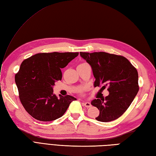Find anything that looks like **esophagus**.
<instances>
[{
    "instance_id": "34e87169",
    "label": "esophagus",
    "mask_w": 156,
    "mask_h": 156,
    "mask_svg": "<svg viewBox=\"0 0 156 156\" xmlns=\"http://www.w3.org/2000/svg\"><path fill=\"white\" fill-rule=\"evenodd\" d=\"M83 104L84 105V106L87 108H89L91 107V104L89 102H86V101H83Z\"/></svg>"
}]
</instances>
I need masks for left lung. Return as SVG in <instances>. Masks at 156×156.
Returning <instances> with one entry per match:
<instances>
[{
  "instance_id": "8db88e82",
  "label": "left lung",
  "mask_w": 156,
  "mask_h": 156,
  "mask_svg": "<svg viewBox=\"0 0 156 156\" xmlns=\"http://www.w3.org/2000/svg\"><path fill=\"white\" fill-rule=\"evenodd\" d=\"M92 68L94 87H108L109 94L97 98L91 105L99 110L96 120L110 122L126 112L139 90L137 69L125 57L106 52H80Z\"/></svg>"
}]
</instances>
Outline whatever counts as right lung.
Returning <instances> with one entry per match:
<instances>
[{
  "mask_svg": "<svg viewBox=\"0 0 156 156\" xmlns=\"http://www.w3.org/2000/svg\"><path fill=\"white\" fill-rule=\"evenodd\" d=\"M79 52L40 53L24 59L15 75L19 98L30 116L48 122L62 117L73 97L54 94L55 82L62 80L61 68L67 66Z\"/></svg>",
  "mask_w": 156,
  "mask_h": 156,
  "instance_id": "1",
  "label": "right lung"
}]
</instances>
